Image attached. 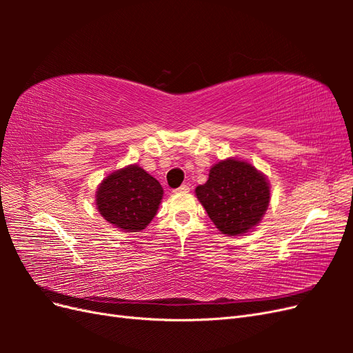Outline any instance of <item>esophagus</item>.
Segmentation results:
<instances>
[{
    "label": "esophagus",
    "instance_id": "esophagus-1",
    "mask_svg": "<svg viewBox=\"0 0 353 353\" xmlns=\"http://www.w3.org/2000/svg\"><path fill=\"white\" fill-rule=\"evenodd\" d=\"M175 193H187V191H190V187L187 184H183L181 187H178L176 190H174Z\"/></svg>",
    "mask_w": 353,
    "mask_h": 353
}]
</instances>
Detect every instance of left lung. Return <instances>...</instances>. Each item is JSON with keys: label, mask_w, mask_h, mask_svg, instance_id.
I'll return each mask as SVG.
<instances>
[{"label": "left lung", "mask_w": 353, "mask_h": 353, "mask_svg": "<svg viewBox=\"0 0 353 353\" xmlns=\"http://www.w3.org/2000/svg\"><path fill=\"white\" fill-rule=\"evenodd\" d=\"M196 194L216 228L228 236L252 230L270 205V185L263 175L236 159L213 166Z\"/></svg>", "instance_id": "obj_1"}]
</instances>
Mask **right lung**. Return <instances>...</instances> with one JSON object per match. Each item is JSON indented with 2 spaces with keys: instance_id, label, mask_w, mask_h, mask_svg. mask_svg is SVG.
<instances>
[{
  "instance_id": "add662e5",
  "label": "right lung",
  "mask_w": 353,
  "mask_h": 353,
  "mask_svg": "<svg viewBox=\"0 0 353 353\" xmlns=\"http://www.w3.org/2000/svg\"><path fill=\"white\" fill-rule=\"evenodd\" d=\"M163 188L140 166H128L105 178L97 191L100 215L126 232L144 230L154 218Z\"/></svg>"
}]
</instances>
